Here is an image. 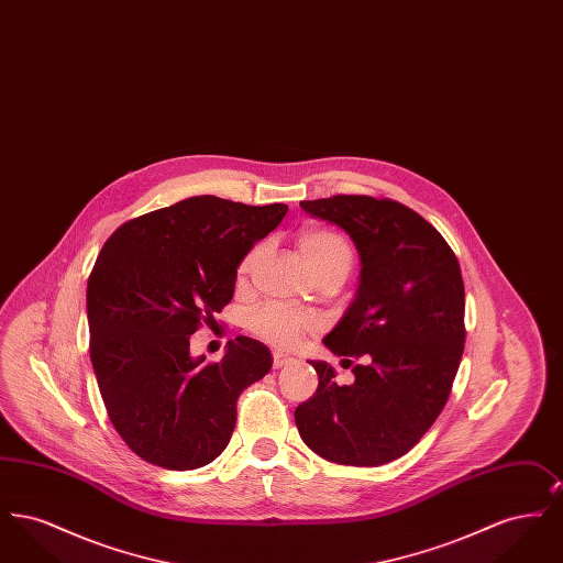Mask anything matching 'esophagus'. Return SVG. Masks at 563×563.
<instances>
[{"label": "esophagus", "instance_id": "34e87169", "mask_svg": "<svg viewBox=\"0 0 563 563\" xmlns=\"http://www.w3.org/2000/svg\"><path fill=\"white\" fill-rule=\"evenodd\" d=\"M272 365H274V369H283L285 365H289V363H294V356H287V354H283V352H274L272 354Z\"/></svg>", "mask_w": 563, "mask_h": 563}]
</instances>
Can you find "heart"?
<instances>
[{
	"label": "heart",
	"instance_id": "obj_1",
	"mask_svg": "<svg viewBox=\"0 0 563 563\" xmlns=\"http://www.w3.org/2000/svg\"><path fill=\"white\" fill-rule=\"evenodd\" d=\"M297 249L312 272L321 274H342L346 276L354 264V249L349 239L329 228H303L297 234ZM260 255V246L251 249L239 264V280H244ZM246 327L262 340L276 349H294L303 333L319 329V321L312 314H303L291 308L268 303L249 314Z\"/></svg>",
	"mask_w": 563,
	"mask_h": 563
}]
</instances>
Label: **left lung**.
<instances>
[{
	"mask_svg": "<svg viewBox=\"0 0 563 563\" xmlns=\"http://www.w3.org/2000/svg\"><path fill=\"white\" fill-rule=\"evenodd\" d=\"M312 217L340 225L358 257V289L322 340L358 358L340 386L324 361L312 399L295 409L303 443L329 462L379 466L407 454L434 424L464 352V283L454 251L424 217L372 196L303 200Z\"/></svg>",
	"mask_w": 563,
	"mask_h": 563,
	"instance_id": "left-lung-1",
	"label": "left lung"
}]
</instances>
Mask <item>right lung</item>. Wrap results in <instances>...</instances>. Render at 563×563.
I'll list each match as a JSON object with an SVG mask.
<instances>
[{"mask_svg": "<svg viewBox=\"0 0 563 563\" xmlns=\"http://www.w3.org/2000/svg\"><path fill=\"white\" fill-rule=\"evenodd\" d=\"M287 211L194 196L134 217L103 244L86 289L90 361L113 429L145 462L194 471L230 443L236 401L272 354L239 335L205 363L189 335L232 301L242 257Z\"/></svg>", "mask_w": 563, "mask_h": 563, "instance_id": "obj_1", "label": "right lung"}]
</instances>
